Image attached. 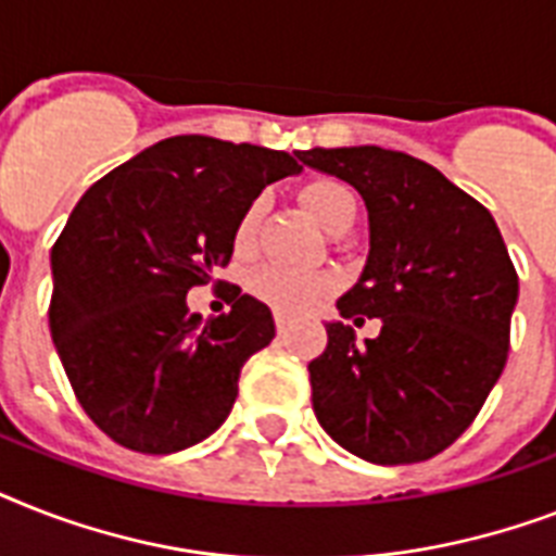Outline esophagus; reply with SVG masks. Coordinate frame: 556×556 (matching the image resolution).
Wrapping results in <instances>:
<instances>
[{
	"mask_svg": "<svg viewBox=\"0 0 556 556\" xmlns=\"http://www.w3.org/2000/svg\"><path fill=\"white\" fill-rule=\"evenodd\" d=\"M274 323H277L279 334H286V331L291 329V317H286L282 312H274Z\"/></svg>",
	"mask_w": 556,
	"mask_h": 556,
	"instance_id": "34e87169",
	"label": "esophagus"
}]
</instances>
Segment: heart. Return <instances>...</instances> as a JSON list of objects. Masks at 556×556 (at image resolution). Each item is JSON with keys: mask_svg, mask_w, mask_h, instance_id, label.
Returning a JSON list of instances; mask_svg holds the SVG:
<instances>
[{"mask_svg": "<svg viewBox=\"0 0 556 556\" xmlns=\"http://www.w3.org/2000/svg\"><path fill=\"white\" fill-rule=\"evenodd\" d=\"M300 201H303L308 213L320 222L326 230H338L346 222H355L357 216V195L355 190L331 176L308 178L300 187ZM262 210H265V199L256 195L244 204V210L236 218L233 227V251L251 253L256 244V233H260ZM338 279L323 270H296L282 268V265H268L260 268L251 277V291L260 296L262 303H268L270 308H277L282 314H305L312 312L314 305L326 300L334 291Z\"/></svg>", "mask_w": 556, "mask_h": 556, "instance_id": "1", "label": "heart"}]
</instances>
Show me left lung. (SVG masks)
Masks as SVG:
<instances>
[{
  "mask_svg": "<svg viewBox=\"0 0 556 556\" xmlns=\"http://www.w3.org/2000/svg\"><path fill=\"white\" fill-rule=\"evenodd\" d=\"M300 161L364 195L369 260L338 308L355 326L380 320L366 343L326 326V352L308 364L317 421L375 465L427 462L473 424L508 361L519 277L500 227L406 152L317 147Z\"/></svg>",
  "mask_w": 556,
  "mask_h": 556,
  "instance_id": "8db88e82",
  "label": "left lung"
}]
</instances>
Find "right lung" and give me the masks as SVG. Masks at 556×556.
<instances>
[{
	"label": "right lung",
	"mask_w": 556,
	"mask_h": 556,
	"mask_svg": "<svg viewBox=\"0 0 556 556\" xmlns=\"http://www.w3.org/2000/svg\"><path fill=\"white\" fill-rule=\"evenodd\" d=\"M294 169L288 152L176 135L77 201L51 248L48 326L83 413L115 444L164 456L230 415L274 317L216 274L230 265L244 204ZM207 281L231 312L201 321L186 291Z\"/></svg>",
	"instance_id": "1"
}]
</instances>
